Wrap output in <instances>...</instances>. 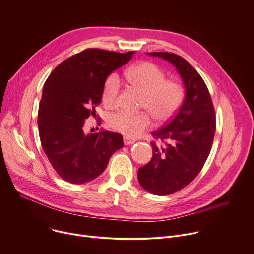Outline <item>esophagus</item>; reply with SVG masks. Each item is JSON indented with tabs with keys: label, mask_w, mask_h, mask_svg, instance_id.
Instances as JSON below:
<instances>
[{
	"label": "esophagus",
	"mask_w": 254,
	"mask_h": 254,
	"mask_svg": "<svg viewBox=\"0 0 254 254\" xmlns=\"http://www.w3.org/2000/svg\"><path fill=\"white\" fill-rule=\"evenodd\" d=\"M134 142H135V139L130 138V137H128V136H125V137H124V144H125V145H130V144H133Z\"/></svg>",
	"instance_id": "34e87169"
}]
</instances>
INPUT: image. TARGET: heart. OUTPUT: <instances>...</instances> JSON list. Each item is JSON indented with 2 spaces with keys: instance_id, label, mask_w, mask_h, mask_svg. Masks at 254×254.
<instances>
[{
  "instance_id": "1",
  "label": "heart",
  "mask_w": 254,
  "mask_h": 254,
  "mask_svg": "<svg viewBox=\"0 0 254 254\" xmlns=\"http://www.w3.org/2000/svg\"><path fill=\"white\" fill-rule=\"evenodd\" d=\"M130 84L143 94L141 107L158 122H167L180 109L184 89L180 83L166 80V74L160 67L151 63H142L132 66L128 72ZM121 88L118 73L112 72L104 81L103 99L109 103L115 102ZM109 124L116 131L128 137H137L152 125L147 113L133 114L119 111L109 117Z\"/></svg>"
}]
</instances>
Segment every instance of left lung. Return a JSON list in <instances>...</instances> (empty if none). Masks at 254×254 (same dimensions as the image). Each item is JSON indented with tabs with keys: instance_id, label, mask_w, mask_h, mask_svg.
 Returning <instances> with one entry per match:
<instances>
[{
	"instance_id": "left-lung-1",
	"label": "left lung",
	"mask_w": 254,
	"mask_h": 254,
	"mask_svg": "<svg viewBox=\"0 0 254 254\" xmlns=\"http://www.w3.org/2000/svg\"><path fill=\"white\" fill-rule=\"evenodd\" d=\"M146 54L169 62L180 73L186 91L172 120L153 132L166 145L152 142L153 158L137 173L146 191L166 196L187 187L204 166L214 138L215 114L206 84L186 59L168 52Z\"/></svg>"
}]
</instances>
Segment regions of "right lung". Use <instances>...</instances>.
<instances>
[{
  "label": "right lung",
  "instance_id": "obj_1",
  "mask_svg": "<svg viewBox=\"0 0 254 254\" xmlns=\"http://www.w3.org/2000/svg\"><path fill=\"white\" fill-rule=\"evenodd\" d=\"M134 51L86 49L57 65L44 84L38 126L44 153L63 180L82 185L98 177L123 147L121 134L84 133L85 120L100 103L104 81Z\"/></svg>",
  "mask_w": 254,
  "mask_h": 254
}]
</instances>
